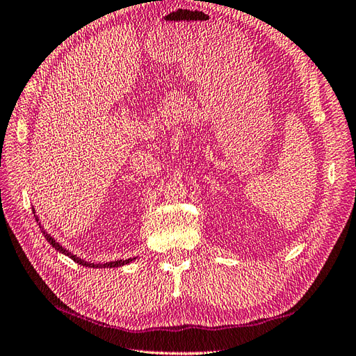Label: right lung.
Here are the masks:
<instances>
[{"mask_svg":"<svg viewBox=\"0 0 356 356\" xmlns=\"http://www.w3.org/2000/svg\"><path fill=\"white\" fill-rule=\"evenodd\" d=\"M33 213H35L34 211V209H33ZM35 220L38 222V218L35 216ZM38 225H40V222H38ZM42 228V227H40ZM43 231V229H42ZM43 234H44V237H46V240L50 243V245H52L58 252H60V253H64V255H67V257H70L71 259L73 261H76L77 264H80V266H86V267H92V268H113V267H120V266H125V264H129L131 261H134L136 258H129V259H119V261H111V262H106V264H90V262H85V261H82L80 258H77L76 255H73V253L71 252H68V250H65L63 246L59 245V243H56L52 237H50L46 231H43Z\"/></svg>","mask_w":356,"mask_h":356,"instance_id":"add662e5","label":"right lung"}]
</instances>
